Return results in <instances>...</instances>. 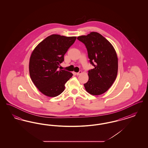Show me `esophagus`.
Wrapping results in <instances>:
<instances>
[{"label": "esophagus", "mask_w": 148, "mask_h": 148, "mask_svg": "<svg viewBox=\"0 0 148 148\" xmlns=\"http://www.w3.org/2000/svg\"><path fill=\"white\" fill-rule=\"evenodd\" d=\"M82 73V71H79L78 73H77V75H79L80 74H81Z\"/></svg>", "instance_id": "34e87169"}]
</instances>
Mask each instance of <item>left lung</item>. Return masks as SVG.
I'll list each match as a JSON object with an SVG mask.
<instances>
[{
    "mask_svg": "<svg viewBox=\"0 0 148 148\" xmlns=\"http://www.w3.org/2000/svg\"><path fill=\"white\" fill-rule=\"evenodd\" d=\"M77 39L84 44L90 62L94 66L88 71L89 80L84 84L85 89L93 95H101L111 87L117 76L116 51L112 44L97 32L79 36Z\"/></svg>",
    "mask_w": 148,
    "mask_h": 148,
    "instance_id": "1",
    "label": "left lung"
}]
</instances>
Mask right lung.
Returning <instances> with one entry per match:
<instances>
[{"instance_id": "1", "label": "right lung", "mask_w": 148, "mask_h": 148, "mask_svg": "<svg viewBox=\"0 0 148 148\" xmlns=\"http://www.w3.org/2000/svg\"><path fill=\"white\" fill-rule=\"evenodd\" d=\"M76 39V36L52 34L32 51L29 65L30 77L44 95L49 97L60 95L65 89V84L73 76L71 72L59 70L58 68Z\"/></svg>"}]
</instances>
